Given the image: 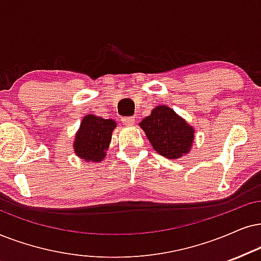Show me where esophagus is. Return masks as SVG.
I'll return each instance as SVG.
<instances>
[{
	"label": "esophagus",
	"mask_w": 261,
	"mask_h": 261,
	"mask_svg": "<svg viewBox=\"0 0 261 261\" xmlns=\"http://www.w3.org/2000/svg\"><path fill=\"white\" fill-rule=\"evenodd\" d=\"M121 121L125 125H128V126H131V125L135 124V118L134 117H123L121 118Z\"/></svg>",
	"instance_id": "34e87169"
}]
</instances>
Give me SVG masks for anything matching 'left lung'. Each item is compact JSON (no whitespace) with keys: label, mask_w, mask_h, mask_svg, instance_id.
Wrapping results in <instances>:
<instances>
[{"label":"left lung","mask_w":261,"mask_h":261,"mask_svg":"<svg viewBox=\"0 0 261 261\" xmlns=\"http://www.w3.org/2000/svg\"><path fill=\"white\" fill-rule=\"evenodd\" d=\"M140 126L158 153L176 159L189 151L194 140V130L182 118L166 106L155 107Z\"/></svg>","instance_id":"1"}]
</instances>
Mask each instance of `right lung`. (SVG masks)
<instances>
[{
    "label": "right lung",
    "instance_id": "obj_1",
    "mask_svg": "<svg viewBox=\"0 0 261 261\" xmlns=\"http://www.w3.org/2000/svg\"><path fill=\"white\" fill-rule=\"evenodd\" d=\"M115 121L103 119L89 114L81 123V128L75 135L74 151L87 161H101L105 158L112 138Z\"/></svg>",
    "mask_w": 261,
    "mask_h": 261
}]
</instances>
